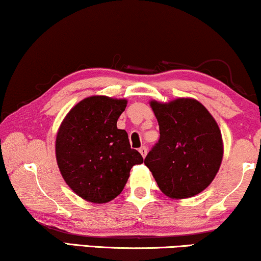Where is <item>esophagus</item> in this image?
I'll list each match as a JSON object with an SVG mask.
<instances>
[{
  "label": "esophagus",
  "instance_id": "1",
  "mask_svg": "<svg viewBox=\"0 0 261 261\" xmlns=\"http://www.w3.org/2000/svg\"><path fill=\"white\" fill-rule=\"evenodd\" d=\"M139 152H141V155L143 156V157H145L146 156V153H148V148H146V146H141V148H139Z\"/></svg>",
  "mask_w": 261,
  "mask_h": 261
}]
</instances>
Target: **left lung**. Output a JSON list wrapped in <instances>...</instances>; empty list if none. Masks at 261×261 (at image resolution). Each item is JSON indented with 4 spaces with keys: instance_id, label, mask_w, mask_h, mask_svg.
Instances as JSON below:
<instances>
[{
    "instance_id": "obj_1",
    "label": "left lung",
    "mask_w": 261,
    "mask_h": 261,
    "mask_svg": "<svg viewBox=\"0 0 261 261\" xmlns=\"http://www.w3.org/2000/svg\"><path fill=\"white\" fill-rule=\"evenodd\" d=\"M160 125V139L144 163L163 194L171 199L195 196L211 185L221 166L222 136L200 101L177 98L150 101Z\"/></svg>"
}]
</instances>
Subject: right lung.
I'll use <instances>...</instances> for the list:
<instances>
[{"instance_id": "obj_1", "label": "right lung", "mask_w": 261, "mask_h": 261, "mask_svg": "<svg viewBox=\"0 0 261 261\" xmlns=\"http://www.w3.org/2000/svg\"><path fill=\"white\" fill-rule=\"evenodd\" d=\"M126 104L125 99L92 95L79 101L59 127L58 167L69 188L89 202L106 203L118 196L131 168L143 163L126 131L117 129Z\"/></svg>"}]
</instances>
